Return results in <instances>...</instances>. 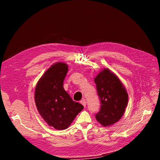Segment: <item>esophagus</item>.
<instances>
[{
  "instance_id": "1",
  "label": "esophagus",
  "mask_w": 160,
  "mask_h": 160,
  "mask_svg": "<svg viewBox=\"0 0 160 160\" xmlns=\"http://www.w3.org/2000/svg\"><path fill=\"white\" fill-rule=\"evenodd\" d=\"M81 103L83 105L84 107L85 108V106H86V103H87V102H86V101L85 100V99H83V100H81Z\"/></svg>"
}]
</instances>
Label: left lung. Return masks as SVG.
<instances>
[{
	"label": "left lung",
	"mask_w": 160,
	"mask_h": 160,
	"mask_svg": "<svg viewBox=\"0 0 160 160\" xmlns=\"http://www.w3.org/2000/svg\"><path fill=\"white\" fill-rule=\"evenodd\" d=\"M101 102V108L95 115L103 126L118 122L124 114L128 94L118 77L109 69H104L94 79Z\"/></svg>",
	"instance_id": "obj_1"
}]
</instances>
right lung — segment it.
I'll return each instance as SVG.
<instances>
[{"label": "right lung", "instance_id": "obj_1", "mask_svg": "<svg viewBox=\"0 0 160 160\" xmlns=\"http://www.w3.org/2000/svg\"><path fill=\"white\" fill-rule=\"evenodd\" d=\"M67 71L66 63L58 62L53 64L38 80L35 91L38 113L49 126L59 130L69 128L84 108L72 101L63 88Z\"/></svg>", "mask_w": 160, "mask_h": 160}]
</instances>
